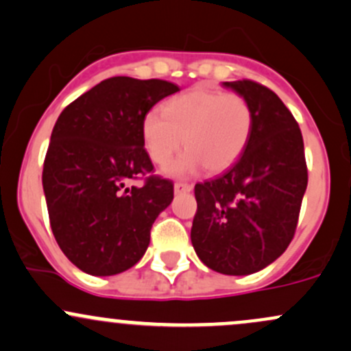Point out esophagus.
Here are the masks:
<instances>
[{
    "label": "esophagus",
    "instance_id": "34e87169",
    "mask_svg": "<svg viewBox=\"0 0 351 351\" xmlns=\"http://www.w3.org/2000/svg\"><path fill=\"white\" fill-rule=\"evenodd\" d=\"M193 190V186L188 183H175V193L180 195V193H190V191Z\"/></svg>",
    "mask_w": 351,
    "mask_h": 351
}]
</instances>
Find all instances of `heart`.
Instances as JSON below:
<instances>
[{"label":"heart","instance_id":"heart-1","mask_svg":"<svg viewBox=\"0 0 351 351\" xmlns=\"http://www.w3.org/2000/svg\"><path fill=\"white\" fill-rule=\"evenodd\" d=\"M253 110L243 96L195 86L165 103L163 111L149 110L141 119V138L148 156L173 178L196 175L206 167L219 173L230 168L248 145Z\"/></svg>","mask_w":351,"mask_h":351}]
</instances>
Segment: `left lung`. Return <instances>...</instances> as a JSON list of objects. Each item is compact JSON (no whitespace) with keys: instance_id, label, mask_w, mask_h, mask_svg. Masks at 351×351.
Here are the masks:
<instances>
[{"instance_id":"1","label":"left lung","mask_w":351,"mask_h":351,"mask_svg":"<svg viewBox=\"0 0 351 351\" xmlns=\"http://www.w3.org/2000/svg\"><path fill=\"white\" fill-rule=\"evenodd\" d=\"M223 86L252 106V136L225 173L196 183L191 243L208 268L243 276L268 267L288 248L308 171L302 132L282 99L250 80Z\"/></svg>"}]
</instances>
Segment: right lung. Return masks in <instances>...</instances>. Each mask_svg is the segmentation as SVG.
<instances>
[{
  "instance_id": "add662e5",
  "label": "right lung",
  "mask_w": 351,
  "mask_h": 351,
  "mask_svg": "<svg viewBox=\"0 0 351 351\" xmlns=\"http://www.w3.org/2000/svg\"><path fill=\"white\" fill-rule=\"evenodd\" d=\"M180 91L163 80L114 76L63 110L45 158L43 190L61 252L93 276L136 265L149 230L173 202V183L153 171L141 138V119L160 99Z\"/></svg>"
}]
</instances>
